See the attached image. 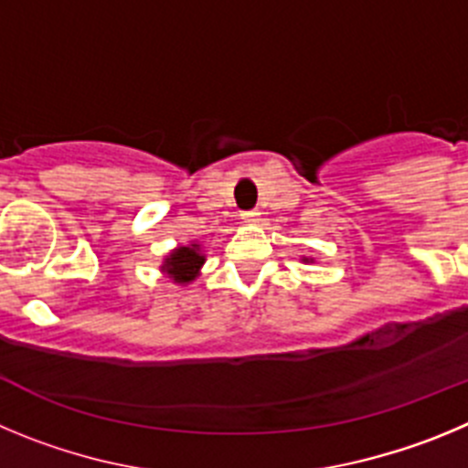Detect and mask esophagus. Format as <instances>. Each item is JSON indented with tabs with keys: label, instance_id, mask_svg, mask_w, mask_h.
<instances>
[{
	"label": "esophagus",
	"instance_id": "obj_1",
	"mask_svg": "<svg viewBox=\"0 0 468 468\" xmlns=\"http://www.w3.org/2000/svg\"><path fill=\"white\" fill-rule=\"evenodd\" d=\"M241 220H243V222H258V220H260V210H258V208L243 210V213H241Z\"/></svg>",
	"mask_w": 468,
	"mask_h": 468
}]
</instances>
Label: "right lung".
<instances>
[{"instance_id": "add662e5", "label": "right lung", "mask_w": 468, "mask_h": 468, "mask_svg": "<svg viewBox=\"0 0 468 468\" xmlns=\"http://www.w3.org/2000/svg\"><path fill=\"white\" fill-rule=\"evenodd\" d=\"M204 264V255L198 253L197 246L192 248H177L173 250L171 258H166V264H164V270L173 276L176 283H189V281L197 276L198 267Z\"/></svg>"}]
</instances>
